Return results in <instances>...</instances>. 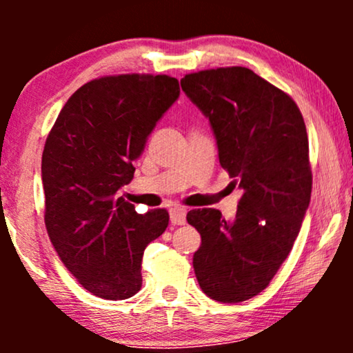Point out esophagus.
I'll use <instances>...</instances> for the list:
<instances>
[{
  "label": "esophagus",
  "mask_w": 353,
  "mask_h": 353,
  "mask_svg": "<svg viewBox=\"0 0 353 353\" xmlns=\"http://www.w3.org/2000/svg\"><path fill=\"white\" fill-rule=\"evenodd\" d=\"M170 221L173 225H185L186 209H183V207H173V209H170Z\"/></svg>",
  "instance_id": "esophagus-1"
}]
</instances>
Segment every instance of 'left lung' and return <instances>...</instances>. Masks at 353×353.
<instances>
[{
    "mask_svg": "<svg viewBox=\"0 0 353 353\" xmlns=\"http://www.w3.org/2000/svg\"><path fill=\"white\" fill-rule=\"evenodd\" d=\"M181 88L209 119L220 165L243 190L231 221L216 209L188 212L202 239L197 283L214 301H248L286 260L310 204L305 123L291 96L245 67L188 74Z\"/></svg>",
    "mask_w": 353,
    "mask_h": 353,
    "instance_id": "1",
    "label": "left lung"
}]
</instances>
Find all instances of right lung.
Returning <instances> with one entry per match:
<instances>
[{"instance_id": "1", "label": "right lung", "mask_w": 353, "mask_h": 353, "mask_svg": "<svg viewBox=\"0 0 353 353\" xmlns=\"http://www.w3.org/2000/svg\"><path fill=\"white\" fill-rule=\"evenodd\" d=\"M180 96L168 75H112L70 96L41 157L45 223L57 255L93 296L123 301L141 289L146 245L168 226V212L138 214L117 192L133 162Z\"/></svg>"}]
</instances>
